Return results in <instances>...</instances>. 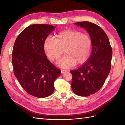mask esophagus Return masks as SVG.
<instances>
[{
	"label": "esophagus",
	"mask_w": 125,
	"mask_h": 125,
	"mask_svg": "<svg viewBox=\"0 0 125 125\" xmlns=\"http://www.w3.org/2000/svg\"><path fill=\"white\" fill-rule=\"evenodd\" d=\"M66 72H67V70H65V69H61V73H64Z\"/></svg>",
	"instance_id": "34e87169"
}]
</instances>
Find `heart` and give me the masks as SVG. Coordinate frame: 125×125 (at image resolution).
Returning <instances> with one entry per match:
<instances>
[{"instance_id":"b5f03b06","label":"heart","mask_w":125,"mask_h":125,"mask_svg":"<svg viewBox=\"0 0 125 125\" xmlns=\"http://www.w3.org/2000/svg\"><path fill=\"white\" fill-rule=\"evenodd\" d=\"M43 50L52 61H57L63 53L66 55L58 64L68 68L83 64L91 54L92 41L87 34L75 30L68 29L58 33L55 39L48 37L43 42Z\"/></svg>"}]
</instances>
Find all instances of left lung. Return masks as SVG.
<instances>
[{"label": "left lung", "instance_id": "left-lung-1", "mask_svg": "<svg viewBox=\"0 0 125 125\" xmlns=\"http://www.w3.org/2000/svg\"><path fill=\"white\" fill-rule=\"evenodd\" d=\"M89 33L92 44L89 58L81 67L71 70V88L79 96L87 97L99 91L111 68L112 50L108 37L99 26L89 21L76 22Z\"/></svg>", "mask_w": 125, "mask_h": 125}]
</instances>
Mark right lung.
<instances>
[{"mask_svg":"<svg viewBox=\"0 0 125 125\" xmlns=\"http://www.w3.org/2000/svg\"><path fill=\"white\" fill-rule=\"evenodd\" d=\"M56 27L34 24L25 28L13 46L12 64L14 75L28 94L44 98L54 91V81L61 71L47 59L43 42Z\"/></svg>","mask_w":125,"mask_h":125,"instance_id":"right-lung-1","label":"right lung"}]
</instances>
